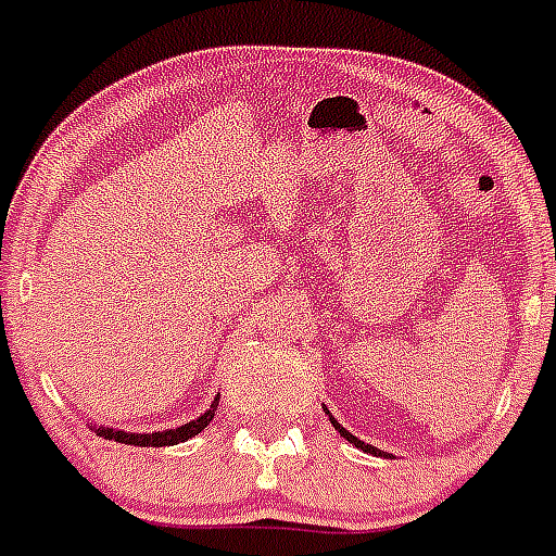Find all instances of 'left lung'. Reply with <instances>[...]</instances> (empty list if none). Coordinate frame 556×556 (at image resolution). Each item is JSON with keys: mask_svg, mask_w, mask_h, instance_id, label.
<instances>
[{"mask_svg": "<svg viewBox=\"0 0 556 556\" xmlns=\"http://www.w3.org/2000/svg\"><path fill=\"white\" fill-rule=\"evenodd\" d=\"M331 424H333V429H337V431H339V434L345 437L348 443H353V445H356V448L367 451V454H378V448H372V445H365V443H362V440H356V437H353V434H351V431H345V429H342V426H339V424H337V420H333V417H331Z\"/></svg>", "mask_w": 556, "mask_h": 556, "instance_id": "obj_1", "label": "left lung"}]
</instances>
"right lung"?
Returning a JSON list of instances; mask_svg holds the SVG:
<instances>
[{
  "mask_svg": "<svg viewBox=\"0 0 556 556\" xmlns=\"http://www.w3.org/2000/svg\"><path fill=\"white\" fill-rule=\"evenodd\" d=\"M219 406V397H214V404L198 417V420H191V424L180 426V429H166V431H155V434H127V431H113V429H97L100 437H108V440H116V443H125V445H141V448H161V445H178L189 437L200 434L205 426L214 420V412Z\"/></svg>",
  "mask_w": 556,
  "mask_h": 556,
  "instance_id": "add662e5",
  "label": "right lung"
}]
</instances>
